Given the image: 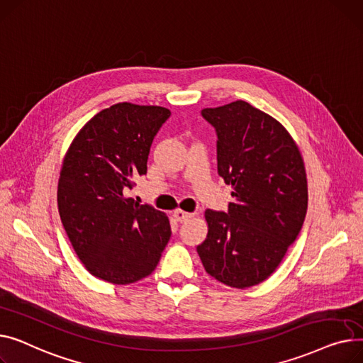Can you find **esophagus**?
Here are the masks:
<instances>
[{
  "mask_svg": "<svg viewBox=\"0 0 363 363\" xmlns=\"http://www.w3.org/2000/svg\"><path fill=\"white\" fill-rule=\"evenodd\" d=\"M191 217H194V214H190V212H184V211H182V209H176V211H174V218H176L177 221H180V223H184V221L190 220Z\"/></svg>",
  "mask_w": 363,
  "mask_h": 363,
  "instance_id": "esophagus-1",
  "label": "esophagus"
}]
</instances>
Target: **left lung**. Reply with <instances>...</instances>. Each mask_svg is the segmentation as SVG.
I'll use <instances>...</instances> for the list:
<instances>
[{
	"label": "left lung",
	"instance_id": "left-lung-1",
	"mask_svg": "<svg viewBox=\"0 0 363 363\" xmlns=\"http://www.w3.org/2000/svg\"><path fill=\"white\" fill-rule=\"evenodd\" d=\"M216 127L218 174L231 184L228 212L205 211L208 236L196 247L220 283L265 281L301 233L308 209L303 158L286 127L245 101L203 108Z\"/></svg>",
	"mask_w": 363,
	"mask_h": 363
}]
</instances>
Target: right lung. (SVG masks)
<instances>
[{"label": "right lung", "instance_id": "add662e5", "mask_svg": "<svg viewBox=\"0 0 363 363\" xmlns=\"http://www.w3.org/2000/svg\"><path fill=\"white\" fill-rule=\"evenodd\" d=\"M169 110L118 102L84 124L64 157L57 190L61 223L94 277L136 283L157 268L172 236L168 217L129 198Z\"/></svg>", "mask_w": 363, "mask_h": 363}]
</instances>
